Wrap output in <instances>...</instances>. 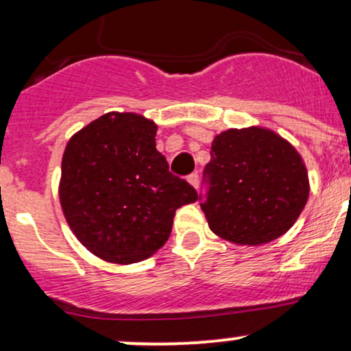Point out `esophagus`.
I'll return each mask as SVG.
<instances>
[{"mask_svg": "<svg viewBox=\"0 0 351 351\" xmlns=\"http://www.w3.org/2000/svg\"><path fill=\"white\" fill-rule=\"evenodd\" d=\"M188 183L191 184V186L198 188V184H199V175H198V173H191V175H188Z\"/></svg>", "mask_w": 351, "mask_h": 351, "instance_id": "1", "label": "esophagus"}]
</instances>
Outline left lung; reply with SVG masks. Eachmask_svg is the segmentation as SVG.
I'll return each instance as SVG.
<instances>
[{
  "label": "left lung",
  "mask_w": 351,
  "mask_h": 351,
  "mask_svg": "<svg viewBox=\"0 0 351 351\" xmlns=\"http://www.w3.org/2000/svg\"><path fill=\"white\" fill-rule=\"evenodd\" d=\"M201 209L211 231L259 245L287 232L308 198L307 168L287 140L261 127L223 132L203 171Z\"/></svg>",
  "instance_id": "left-lung-1"
}]
</instances>
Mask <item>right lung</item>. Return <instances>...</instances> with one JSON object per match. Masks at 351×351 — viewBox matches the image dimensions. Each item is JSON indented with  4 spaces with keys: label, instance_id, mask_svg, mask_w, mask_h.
I'll list each match as a JSON object with an SVG mask.
<instances>
[{
    "label": "right lung",
    "instance_id": "obj_1",
    "mask_svg": "<svg viewBox=\"0 0 351 351\" xmlns=\"http://www.w3.org/2000/svg\"><path fill=\"white\" fill-rule=\"evenodd\" d=\"M156 125L110 112L77 132L62 156L59 198L75 237L115 264L150 257L170 237L175 211L198 199L156 150Z\"/></svg>",
    "mask_w": 351,
    "mask_h": 351
}]
</instances>
